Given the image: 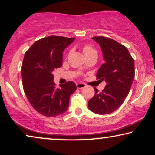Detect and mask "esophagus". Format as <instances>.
<instances>
[{"label":"esophagus","instance_id":"obj_1","mask_svg":"<svg viewBox=\"0 0 155 155\" xmlns=\"http://www.w3.org/2000/svg\"><path fill=\"white\" fill-rule=\"evenodd\" d=\"M85 83H77V87L78 89H80V90H81V89H83L85 87Z\"/></svg>","mask_w":155,"mask_h":155}]
</instances>
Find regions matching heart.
<instances>
[{
  "mask_svg": "<svg viewBox=\"0 0 155 155\" xmlns=\"http://www.w3.org/2000/svg\"><path fill=\"white\" fill-rule=\"evenodd\" d=\"M83 52L85 57L91 55L92 54H97V52L92 46L90 45H85L83 47Z\"/></svg>",
  "mask_w": 155,
  "mask_h": 155,
  "instance_id": "1",
  "label": "heart"
}]
</instances>
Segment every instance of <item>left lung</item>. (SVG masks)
Masks as SVG:
<instances>
[{
	"label": "left lung",
	"mask_w": 155,
	"mask_h": 155,
	"mask_svg": "<svg viewBox=\"0 0 155 155\" xmlns=\"http://www.w3.org/2000/svg\"><path fill=\"white\" fill-rule=\"evenodd\" d=\"M98 42L105 62L99 68L97 79L106 81L101 92L94 88L95 94L88 102V108L97 114H108L122 105L129 93L135 77L134 59L127 48L111 38H92Z\"/></svg>",
	"instance_id": "obj_1"
}]
</instances>
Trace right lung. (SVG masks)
I'll return each mask as SVG.
<instances>
[{
  "instance_id": "1",
  "label": "right lung",
  "mask_w": 155,
  "mask_h": 155,
  "mask_svg": "<svg viewBox=\"0 0 155 155\" xmlns=\"http://www.w3.org/2000/svg\"><path fill=\"white\" fill-rule=\"evenodd\" d=\"M74 40L48 36L36 41L25 52L21 68L23 89L31 106L44 116L56 117L66 111L70 96L77 90L72 81L57 87L52 74L62 65L65 47Z\"/></svg>"
}]
</instances>
